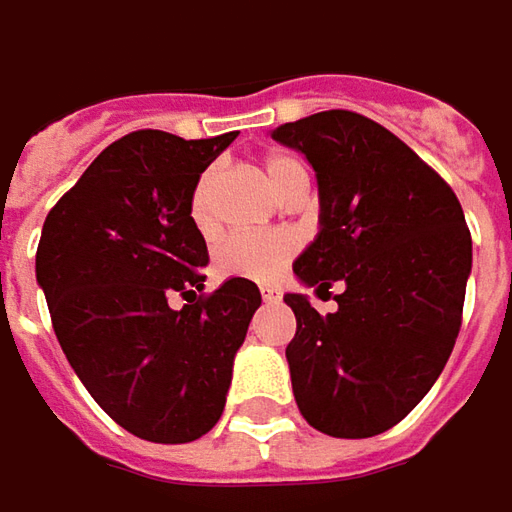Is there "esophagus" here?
Here are the masks:
<instances>
[{"label":"esophagus","instance_id":"34e87169","mask_svg":"<svg viewBox=\"0 0 512 512\" xmlns=\"http://www.w3.org/2000/svg\"><path fill=\"white\" fill-rule=\"evenodd\" d=\"M262 299H265L268 305H273V302H279V299H282V291H279V288H273V285H262Z\"/></svg>","mask_w":512,"mask_h":512}]
</instances>
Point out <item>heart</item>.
I'll return each mask as SVG.
<instances>
[{
	"label": "heart",
	"instance_id": "obj_1",
	"mask_svg": "<svg viewBox=\"0 0 512 512\" xmlns=\"http://www.w3.org/2000/svg\"><path fill=\"white\" fill-rule=\"evenodd\" d=\"M265 178L270 187L285 195L296 181L308 178L305 167L291 155L265 158ZM218 169L210 167L195 184L190 195V218L201 236H213L218 230L216 218ZM296 253V239L288 233H236L216 247V273L221 279H253L268 282L291 262Z\"/></svg>",
	"mask_w": 512,
	"mask_h": 512
}]
</instances>
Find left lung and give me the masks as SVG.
<instances>
[{"label": "left lung", "mask_w": 512, "mask_h": 512, "mask_svg": "<svg viewBox=\"0 0 512 512\" xmlns=\"http://www.w3.org/2000/svg\"><path fill=\"white\" fill-rule=\"evenodd\" d=\"M270 138L302 152L320 187V233L294 262L296 279L345 285L325 317L305 294H285L296 406L325 435H380L421 403L452 354L473 270L464 210L435 169L357 112H317Z\"/></svg>", "instance_id": "left-lung-1"}]
</instances>
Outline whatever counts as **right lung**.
Instances as JSON below:
<instances>
[{
  "label": "right lung",
  "instance_id": "add662e5",
  "mask_svg": "<svg viewBox=\"0 0 512 512\" xmlns=\"http://www.w3.org/2000/svg\"><path fill=\"white\" fill-rule=\"evenodd\" d=\"M236 132L184 141L141 129L106 146L42 224L37 282L71 369L100 409L155 444L207 435L262 294L201 296L207 242L190 218L201 172ZM184 295L175 312L168 302Z\"/></svg>",
  "mask_w": 512,
  "mask_h": 512
}]
</instances>
